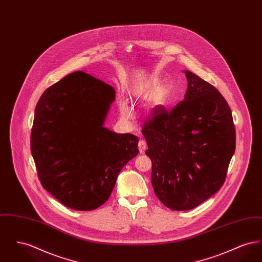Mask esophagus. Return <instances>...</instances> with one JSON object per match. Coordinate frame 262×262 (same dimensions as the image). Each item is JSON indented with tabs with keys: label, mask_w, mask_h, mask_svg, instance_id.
<instances>
[{
	"label": "esophagus",
	"mask_w": 262,
	"mask_h": 262,
	"mask_svg": "<svg viewBox=\"0 0 262 262\" xmlns=\"http://www.w3.org/2000/svg\"><path fill=\"white\" fill-rule=\"evenodd\" d=\"M146 148H147L146 141L143 140V139H140V140L138 141V149H139V152H140V153H144Z\"/></svg>",
	"instance_id": "esophagus-1"
}]
</instances>
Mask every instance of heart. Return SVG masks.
Here are the masks:
<instances>
[{
    "mask_svg": "<svg viewBox=\"0 0 262 262\" xmlns=\"http://www.w3.org/2000/svg\"><path fill=\"white\" fill-rule=\"evenodd\" d=\"M120 112H121V116L124 119H129L133 116V112H132L130 108L124 102L121 103V105H120Z\"/></svg>",
    "mask_w": 262,
    "mask_h": 262,
    "instance_id": "heart-1",
    "label": "heart"
}]
</instances>
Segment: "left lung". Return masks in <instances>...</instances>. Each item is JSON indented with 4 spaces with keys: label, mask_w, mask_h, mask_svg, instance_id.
I'll use <instances>...</instances> for the list:
<instances>
[{
    "label": "left lung",
    "mask_w": 262,
    "mask_h": 262,
    "mask_svg": "<svg viewBox=\"0 0 262 262\" xmlns=\"http://www.w3.org/2000/svg\"><path fill=\"white\" fill-rule=\"evenodd\" d=\"M185 74V99L170 111L153 109L142 125L154 192L177 211L196 207L220 189L236 148L227 101L199 75Z\"/></svg>",
    "instance_id": "left-lung-1"
}]
</instances>
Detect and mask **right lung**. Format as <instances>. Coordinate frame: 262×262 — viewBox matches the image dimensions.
Instances as JSON below:
<instances>
[{"instance_id":"add662e5","label":"right lung","mask_w":262,"mask_h":262,"mask_svg":"<svg viewBox=\"0 0 262 262\" xmlns=\"http://www.w3.org/2000/svg\"><path fill=\"white\" fill-rule=\"evenodd\" d=\"M115 89L83 72L47 88L38 101L30 148L42 187L69 208L89 211L111 195L138 154V138L104 127Z\"/></svg>"}]
</instances>
